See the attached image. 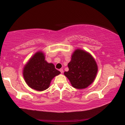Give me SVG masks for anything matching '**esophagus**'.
<instances>
[{"label": "esophagus", "instance_id": "esophagus-1", "mask_svg": "<svg viewBox=\"0 0 125 125\" xmlns=\"http://www.w3.org/2000/svg\"><path fill=\"white\" fill-rule=\"evenodd\" d=\"M59 71L61 72V73H63V72H64V71H63L62 69H60L59 70Z\"/></svg>", "mask_w": 125, "mask_h": 125}]
</instances>
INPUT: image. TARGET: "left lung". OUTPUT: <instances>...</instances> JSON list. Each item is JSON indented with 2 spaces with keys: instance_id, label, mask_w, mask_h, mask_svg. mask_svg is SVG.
I'll return each instance as SVG.
<instances>
[{
  "instance_id": "1",
  "label": "left lung",
  "mask_w": 125,
  "mask_h": 125,
  "mask_svg": "<svg viewBox=\"0 0 125 125\" xmlns=\"http://www.w3.org/2000/svg\"><path fill=\"white\" fill-rule=\"evenodd\" d=\"M68 66L69 71L64 74L72 86L77 89H85L92 84L98 72V66L93 56L79 48L73 52Z\"/></svg>"
}]
</instances>
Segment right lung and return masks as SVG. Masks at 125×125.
Listing matches in <instances>:
<instances>
[{
	"instance_id": "obj_1",
	"label": "right lung",
	"mask_w": 125,
	"mask_h": 125,
	"mask_svg": "<svg viewBox=\"0 0 125 125\" xmlns=\"http://www.w3.org/2000/svg\"><path fill=\"white\" fill-rule=\"evenodd\" d=\"M45 59V54L42 51H38L23 68V75L25 83L37 91L47 89L53 78L60 74V72L55 69L54 64L48 63Z\"/></svg>"
}]
</instances>
